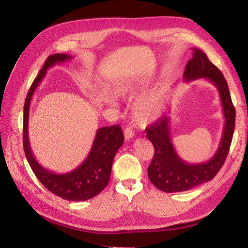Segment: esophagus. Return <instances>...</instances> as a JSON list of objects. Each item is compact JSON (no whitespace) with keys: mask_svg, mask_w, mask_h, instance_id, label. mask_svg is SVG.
Segmentation results:
<instances>
[{"mask_svg":"<svg viewBox=\"0 0 248 248\" xmlns=\"http://www.w3.org/2000/svg\"><path fill=\"white\" fill-rule=\"evenodd\" d=\"M134 136V131L130 128V127H126L124 129V137L126 140H129L130 139H132Z\"/></svg>","mask_w":248,"mask_h":248,"instance_id":"1","label":"esophagus"}]
</instances>
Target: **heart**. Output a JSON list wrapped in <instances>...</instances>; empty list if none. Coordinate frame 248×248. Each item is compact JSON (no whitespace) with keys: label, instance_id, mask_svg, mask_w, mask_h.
I'll use <instances>...</instances> for the list:
<instances>
[{"label":"heart","instance_id":"obj_1","mask_svg":"<svg viewBox=\"0 0 248 248\" xmlns=\"http://www.w3.org/2000/svg\"><path fill=\"white\" fill-rule=\"evenodd\" d=\"M140 84L128 82L119 88V93L125 97H134L141 91ZM110 104L114 103L111 98L108 99ZM163 101L160 94H149L134 102L132 107L133 117L139 123H149L161 116L163 112Z\"/></svg>","mask_w":248,"mask_h":248}]
</instances>
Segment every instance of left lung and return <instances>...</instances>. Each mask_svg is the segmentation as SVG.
<instances>
[{"mask_svg": "<svg viewBox=\"0 0 248 248\" xmlns=\"http://www.w3.org/2000/svg\"><path fill=\"white\" fill-rule=\"evenodd\" d=\"M192 59L184 71V80L198 78L210 80L218 90L226 119L222 138L216 153L211 159L190 164L180 158L170 140V118L161 117L146 128L147 138L154 146V157L148 168V176L153 185L164 192H180L212 180L226 160L235 129L236 110L232 106L228 82L221 71L209 61L204 51L192 48Z\"/></svg>", "mask_w": 248, "mask_h": 248, "instance_id": "1", "label": "left lung"}]
</instances>
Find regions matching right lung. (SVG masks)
Returning <instances> with one entry per match:
<instances>
[{"mask_svg":"<svg viewBox=\"0 0 248 248\" xmlns=\"http://www.w3.org/2000/svg\"><path fill=\"white\" fill-rule=\"evenodd\" d=\"M72 59L65 54H56L49 56L44 63L39 74L30 88L24 107V150L35 176L42 185L56 196L67 201H87L94 198L101 192L108 184L112 160L119 148L124 142V136L121 127L112 125L102 127L97 130L96 137L86 160L78 168L66 174H55L41 167L35 159L30 147L28 123L29 110L32 96L37 86L46 76L48 68L57 63H63Z\"/></svg>","mask_w":248,"mask_h":248,"instance_id":"obj_1","label":"right lung"}]
</instances>
